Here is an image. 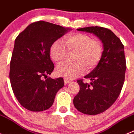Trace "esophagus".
<instances>
[{"label":"esophagus","instance_id":"obj_1","mask_svg":"<svg viewBox=\"0 0 134 134\" xmlns=\"http://www.w3.org/2000/svg\"><path fill=\"white\" fill-rule=\"evenodd\" d=\"M70 82H71V81H70L69 79H66V78H64V83H65V84H67V83H70Z\"/></svg>","mask_w":134,"mask_h":134}]
</instances>
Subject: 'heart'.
I'll return each instance as SVG.
<instances>
[{"instance_id":"obj_1","label":"heart","mask_w":134,"mask_h":134,"mask_svg":"<svg viewBox=\"0 0 134 134\" xmlns=\"http://www.w3.org/2000/svg\"><path fill=\"white\" fill-rule=\"evenodd\" d=\"M66 48L60 41H55L50 47L51 59L57 63L65 61L68 53H73V64H62L56 69L57 75L67 79H73L83 74L85 70L91 71L102 60L103 47L98 40L83 33H76L65 37Z\"/></svg>"}]
</instances>
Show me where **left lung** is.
Listing matches in <instances>:
<instances>
[{
	"mask_svg": "<svg viewBox=\"0 0 134 134\" xmlns=\"http://www.w3.org/2000/svg\"><path fill=\"white\" fill-rule=\"evenodd\" d=\"M77 30L95 34L104 47L98 65L84 77L91 82L85 83L83 79H78L80 89L73 99V104L78 111L87 115H97L110 108L121 93L126 70L124 44L107 28L96 26Z\"/></svg>",
	"mask_w": 134,
	"mask_h": 134,
	"instance_id": "left-lung-1",
	"label": "left lung"
}]
</instances>
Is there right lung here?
I'll return each instance as SVG.
<instances>
[{
    "label": "right lung",
    "instance_id": "right-lung-1",
    "mask_svg": "<svg viewBox=\"0 0 134 134\" xmlns=\"http://www.w3.org/2000/svg\"><path fill=\"white\" fill-rule=\"evenodd\" d=\"M69 30L43 20L30 24L17 36L10 63V84L20 104L32 111H42L53 105L63 78H43L54 69L50 59L51 44Z\"/></svg>",
    "mask_w": 134,
    "mask_h": 134
}]
</instances>
